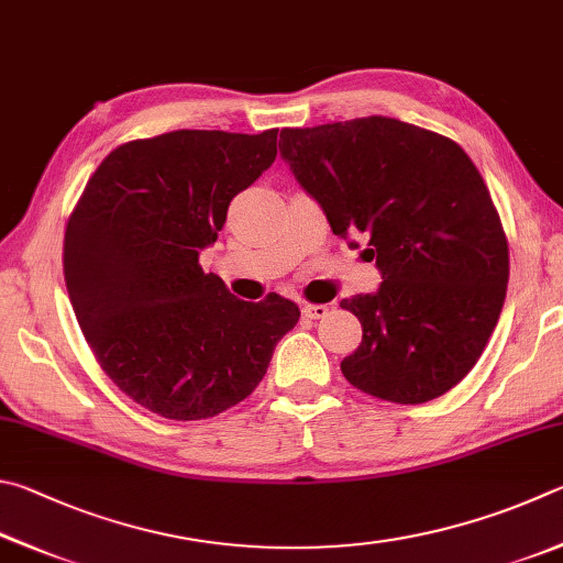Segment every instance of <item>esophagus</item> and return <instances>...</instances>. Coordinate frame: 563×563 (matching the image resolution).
<instances>
[{"label": "esophagus", "instance_id": "esophagus-1", "mask_svg": "<svg viewBox=\"0 0 563 563\" xmlns=\"http://www.w3.org/2000/svg\"><path fill=\"white\" fill-rule=\"evenodd\" d=\"M301 313L307 319H323L329 313V307L327 303H307V307L301 309Z\"/></svg>", "mask_w": 563, "mask_h": 563}]
</instances>
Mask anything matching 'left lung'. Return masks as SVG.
I'll list each match as a JSON object with an SVG mask.
<instances>
[{
  "mask_svg": "<svg viewBox=\"0 0 563 563\" xmlns=\"http://www.w3.org/2000/svg\"><path fill=\"white\" fill-rule=\"evenodd\" d=\"M279 137L333 234H366L363 254L383 276L378 291L341 301L363 327L343 376L400 406L455 388L485 351L509 282L507 234L475 163L450 137L386 115Z\"/></svg>",
  "mask_w": 563,
  "mask_h": 563,
  "instance_id": "1",
  "label": "left lung"
}]
</instances>
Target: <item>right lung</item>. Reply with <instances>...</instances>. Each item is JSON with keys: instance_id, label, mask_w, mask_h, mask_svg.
<instances>
[{"instance_id": "add662e5", "label": "right lung", "mask_w": 563, "mask_h": 563, "mask_svg": "<svg viewBox=\"0 0 563 563\" xmlns=\"http://www.w3.org/2000/svg\"><path fill=\"white\" fill-rule=\"evenodd\" d=\"M276 133L173 131L118 145L68 217L78 327L106 376L161 418H214L244 400L301 317L279 294L236 299L200 266L232 197L274 163Z\"/></svg>"}]
</instances>
